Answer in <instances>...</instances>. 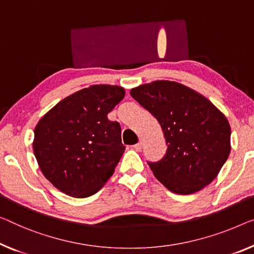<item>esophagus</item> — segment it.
I'll return each mask as SVG.
<instances>
[{"label": "esophagus", "mask_w": 254, "mask_h": 254, "mask_svg": "<svg viewBox=\"0 0 254 254\" xmlns=\"http://www.w3.org/2000/svg\"><path fill=\"white\" fill-rule=\"evenodd\" d=\"M133 148L137 150V151H140V150L142 149V141H141V140H140V141L137 143V145L133 146Z\"/></svg>", "instance_id": "esophagus-1"}]
</instances>
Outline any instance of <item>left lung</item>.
Masks as SVG:
<instances>
[{"instance_id":"left-lung-1","label":"left lung","mask_w":254,"mask_h":254,"mask_svg":"<svg viewBox=\"0 0 254 254\" xmlns=\"http://www.w3.org/2000/svg\"><path fill=\"white\" fill-rule=\"evenodd\" d=\"M130 94L158 121L168 143L165 156L148 163L156 179L179 195L211 184L232 148L224 113L197 91L173 81L146 83Z\"/></svg>"}]
</instances>
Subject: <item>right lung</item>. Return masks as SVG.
I'll use <instances>...</instances> for the list:
<instances>
[{
  "instance_id": "obj_1",
  "label": "right lung",
  "mask_w": 254,
  "mask_h": 254,
  "mask_svg": "<svg viewBox=\"0 0 254 254\" xmlns=\"http://www.w3.org/2000/svg\"><path fill=\"white\" fill-rule=\"evenodd\" d=\"M124 96L122 86L90 85L59 101L37 122L34 155L43 176L64 194L89 197L113 176L126 147L120 124L107 115Z\"/></svg>"
}]
</instances>
